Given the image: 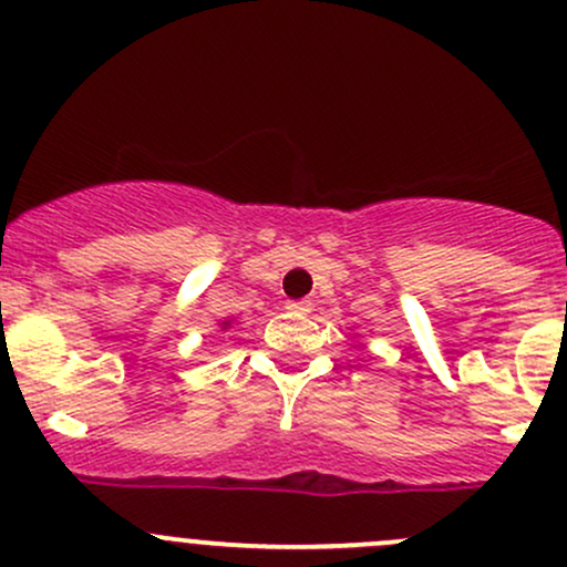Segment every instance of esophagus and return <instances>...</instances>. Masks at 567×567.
Wrapping results in <instances>:
<instances>
[{
	"label": "esophagus",
	"mask_w": 567,
	"mask_h": 567,
	"mask_svg": "<svg viewBox=\"0 0 567 567\" xmlns=\"http://www.w3.org/2000/svg\"><path fill=\"white\" fill-rule=\"evenodd\" d=\"M309 307H312L309 301H288V309H290V312H296V315L309 312Z\"/></svg>",
	"instance_id": "obj_1"
}]
</instances>
